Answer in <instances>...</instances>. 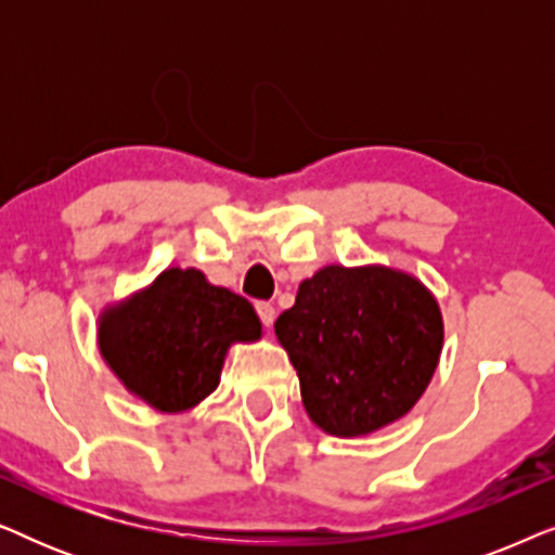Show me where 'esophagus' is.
I'll use <instances>...</instances> for the list:
<instances>
[{
    "mask_svg": "<svg viewBox=\"0 0 555 555\" xmlns=\"http://www.w3.org/2000/svg\"><path fill=\"white\" fill-rule=\"evenodd\" d=\"M257 315H260V321H262V325H270L275 323V306H270V302H257Z\"/></svg>",
    "mask_w": 555,
    "mask_h": 555,
    "instance_id": "1",
    "label": "esophagus"
}]
</instances>
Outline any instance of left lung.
Returning a JSON list of instances; mask_svg holds the SVG:
<instances>
[{
	"mask_svg": "<svg viewBox=\"0 0 555 555\" xmlns=\"http://www.w3.org/2000/svg\"><path fill=\"white\" fill-rule=\"evenodd\" d=\"M275 336L302 406L333 437H366L412 412L444 344L439 302L412 272L325 264L302 280Z\"/></svg>",
	"mask_w": 555,
	"mask_h": 555,
	"instance_id": "obj_1",
	"label": "left lung"
}]
</instances>
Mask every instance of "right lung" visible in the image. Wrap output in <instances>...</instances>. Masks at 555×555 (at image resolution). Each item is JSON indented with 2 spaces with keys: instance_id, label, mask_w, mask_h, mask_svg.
Here are the masks:
<instances>
[{
  "instance_id": "add662e5",
  "label": "right lung",
  "mask_w": 555,
  "mask_h": 555,
  "mask_svg": "<svg viewBox=\"0 0 555 555\" xmlns=\"http://www.w3.org/2000/svg\"><path fill=\"white\" fill-rule=\"evenodd\" d=\"M262 338L242 295L211 285L196 268H166L98 315V351L128 393L162 414L202 404L219 386L234 344Z\"/></svg>"
}]
</instances>
